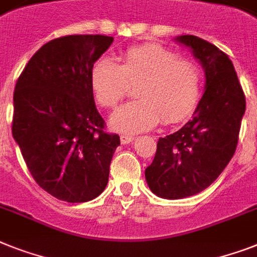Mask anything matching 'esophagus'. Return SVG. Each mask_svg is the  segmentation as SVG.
I'll return each instance as SVG.
<instances>
[{"label":"esophagus","mask_w":257,"mask_h":257,"mask_svg":"<svg viewBox=\"0 0 257 257\" xmlns=\"http://www.w3.org/2000/svg\"><path fill=\"white\" fill-rule=\"evenodd\" d=\"M135 136H131V135H122L121 137H120V141H121L122 145H126V144L132 143V141H135Z\"/></svg>","instance_id":"34e87169"}]
</instances>
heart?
<instances>
[{"label": "heart", "instance_id": "b5f03b06", "mask_svg": "<svg viewBox=\"0 0 257 257\" xmlns=\"http://www.w3.org/2000/svg\"><path fill=\"white\" fill-rule=\"evenodd\" d=\"M121 64L104 56L93 64L91 85L96 101L112 108L140 84L136 100L118 108L109 118L116 132L137 133L153 128L162 120L174 124L186 118L201 96V74L197 66L160 45L126 50Z\"/></svg>", "mask_w": 257, "mask_h": 257}]
</instances>
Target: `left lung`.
I'll use <instances>...</instances> for the list:
<instances>
[{
  "mask_svg": "<svg viewBox=\"0 0 257 257\" xmlns=\"http://www.w3.org/2000/svg\"><path fill=\"white\" fill-rule=\"evenodd\" d=\"M174 41L201 63L206 83L193 118L173 135L160 137L153 162L145 169L152 193L165 199L195 195L220 176L236 150L245 112V97L230 58L194 35Z\"/></svg>",
  "mask_w": 257,
  "mask_h": 257,
  "instance_id": "left-lung-1",
  "label": "left lung"
}]
</instances>
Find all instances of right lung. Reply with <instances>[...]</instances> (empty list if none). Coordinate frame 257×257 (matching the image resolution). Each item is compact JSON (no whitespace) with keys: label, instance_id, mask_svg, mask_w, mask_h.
Masks as SVG:
<instances>
[{"label":"right lung","instance_id":"right-lung-1","mask_svg":"<svg viewBox=\"0 0 257 257\" xmlns=\"http://www.w3.org/2000/svg\"><path fill=\"white\" fill-rule=\"evenodd\" d=\"M112 42L107 35L53 39L17 80L13 137L35 182L60 201H92L108 183L120 137L103 131L91 71Z\"/></svg>","mask_w":257,"mask_h":257}]
</instances>
